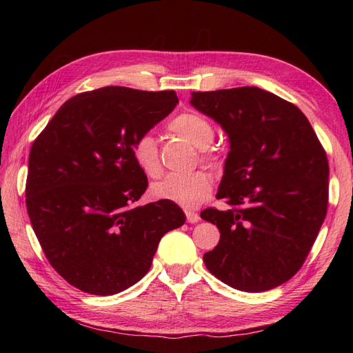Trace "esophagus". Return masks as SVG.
<instances>
[{
	"label": "esophagus",
	"instance_id": "obj_1",
	"mask_svg": "<svg viewBox=\"0 0 353 353\" xmlns=\"http://www.w3.org/2000/svg\"><path fill=\"white\" fill-rule=\"evenodd\" d=\"M186 214V221L188 223H197L200 220V215L194 211H185Z\"/></svg>",
	"mask_w": 353,
	"mask_h": 353
}]
</instances>
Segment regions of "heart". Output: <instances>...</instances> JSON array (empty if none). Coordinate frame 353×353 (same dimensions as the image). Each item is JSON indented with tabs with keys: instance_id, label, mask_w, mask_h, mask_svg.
I'll list each match as a JSON object with an SVG mask.
<instances>
[{
	"instance_id": "obj_1",
	"label": "heart",
	"mask_w": 353,
	"mask_h": 353,
	"mask_svg": "<svg viewBox=\"0 0 353 353\" xmlns=\"http://www.w3.org/2000/svg\"><path fill=\"white\" fill-rule=\"evenodd\" d=\"M168 129L203 152L211 145L214 139V127L205 117L196 114V112H185V114L176 117L170 123ZM132 156L134 163L148 177H156L161 172L157 144L150 133L141 134L138 139H134L132 144ZM212 183V176L203 170L190 172V174H168L159 182L153 183L152 194L157 200L172 201L181 206L192 208L209 196Z\"/></svg>"
}]
</instances>
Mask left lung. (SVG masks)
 Returning a JSON list of instances; mask_svg holds the SVG:
<instances>
[{
  "instance_id": "1",
  "label": "left lung",
  "mask_w": 353,
  "mask_h": 353,
  "mask_svg": "<svg viewBox=\"0 0 353 353\" xmlns=\"http://www.w3.org/2000/svg\"><path fill=\"white\" fill-rule=\"evenodd\" d=\"M190 103L230 144L216 199L232 208L200 214L220 230L205 265L239 291L279 287L303 265L325 221V150L301 109L256 86L192 92Z\"/></svg>"
}]
</instances>
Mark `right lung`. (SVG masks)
Listing matches in <instances>:
<instances>
[{
	"mask_svg": "<svg viewBox=\"0 0 353 353\" xmlns=\"http://www.w3.org/2000/svg\"><path fill=\"white\" fill-rule=\"evenodd\" d=\"M177 103L174 91L100 88L63 103L33 142L28 216L72 287L95 296L127 290L147 274L161 238L185 223L172 201L132 206L148 186L132 144Z\"/></svg>",
	"mask_w": 353,
	"mask_h": 353,
	"instance_id": "obj_1",
	"label": "right lung"
}]
</instances>
